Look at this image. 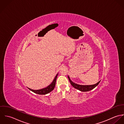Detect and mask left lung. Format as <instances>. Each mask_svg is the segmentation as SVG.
I'll return each instance as SVG.
<instances>
[{"instance_id": "left-lung-1", "label": "left lung", "mask_w": 124, "mask_h": 124, "mask_svg": "<svg viewBox=\"0 0 124 124\" xmlns=\"http://www.w3.org/2000/svg\"><path fill=\"white\" fill-rule=\"evenodd\" d=\"M68 78L70 80V84H71V85L75 88V89L78 90L81 92H88L90 91L93 89L95 87H96L100 83V81H99L98 82H97V83L93 84V85H79V84H77L76 83H75L73 82H72L70 78L69 77V76H68Z\"/></svg>"}]
</instances>
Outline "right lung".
Masks as SVG:
<instances>
[{"instance_id":"obj_1","label":"right lung","mask_w":124,"mask_h":124,"mask_svg":"<svg viewBox=\"0 0 124 124\" xmlns=\"http://www.w3.org/2000/svg\"><path fill=\"white\" fill-rule=\"evenodd\" d=\"M57 75H58V73L56 74L55 77H54V78L53 80V81H52V82L51 83V84H50L49 86H48L46 88H43V89H40V90H34L31 89L30 88H28V89L30 90L33 92V93H37V94H41V95L46 94L49 93L50 92H51V91H52L54 90V88Z\"/></svg>"}]
</instances>
